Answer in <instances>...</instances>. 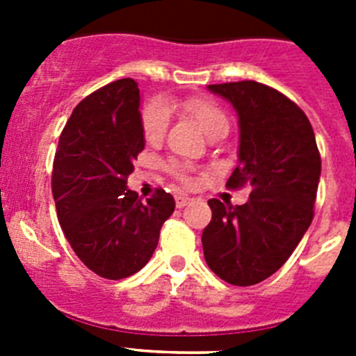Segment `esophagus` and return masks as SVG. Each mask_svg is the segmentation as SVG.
I'll use <instances>...</instances> for the list:
<instances>
[{"instance_id": "esophagus-1", "label": "esophagus", "mask_w": 356, "mask_h": 356, "mask_svg": "<svg viewBox=\"0 0 356 356\" xmlns=\"http://www.w3.org/2000/svg\"><path fill=\"white\" fill-rule=\"evenodd\" d=\"M175 200H176V207H178V209H184V207H187L188 203L193 201V197L185 196V194H178V196H176Z\"/></svg>"}]
</instances>
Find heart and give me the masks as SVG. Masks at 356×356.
Instances as JSON below:
<instances>
[{"mask_svg":"<svg viewBox=\"0 0 356 356\" xmlns=\"http://www.w3.org/2000/svg\"><path fill=\"white\" fill-rule=\"evenodd\" d=\"M180 106L184 108V112H187L200 124L201 130L205 131L209 137L219 134V131H228V115H226L221 106L212 102V99H209V97H185ZM168 124L169 108L165 106V103L159 102V99H151L144 105L143 112H140V127H143V135L147 143L159 144L163 139V135H165ZM172 172L181 181L187 180L180 168H172Z\"/></svg>","mask_w":356,"mask_h":356,"instance_id":"obj_1","label":"heart"}]
</instances>
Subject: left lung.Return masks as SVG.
Here are the masks:
<instances>
[{"label": "left lung", "mask_w": 356, "mask_h": 356, "mask_svg": "<svg viewBox=\"0 0 356 356\" xmlns=\"http://www.w3.org/2000/svg\"><path fill=\"white\" fill-rule=\"evenodd\" d=\"M209 90L237 112L238 163L226 187H248L250 200L209 201L203 253L219 278L248 287L275 275L312 222L321 156L303 110L273 87L246 80Z\"/></svg>", "instance_id": "1"}]
</instances>
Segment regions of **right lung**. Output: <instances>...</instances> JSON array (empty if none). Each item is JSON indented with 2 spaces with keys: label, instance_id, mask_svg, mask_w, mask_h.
Masks as SVG:
<instances>
[{
  "label": "right lung",
  "instance_id": "right-lung-1",
  "mask_svg": "<svg viewBox=\"0 0 356 356\" xmlns=\"http://www.w3.org/2000/svg\"><path fill=\"white\" fill-rule=\"evenodd\" d=\"M139 106L140 90L131 78L97 89L72 110L53 162V197L65 238L106 280L140 271L175 212V197L162 188L143 203L127 187L146 144Z\"/></svg>",
  "mask_w": 356,
  "mask_h": 356
}]
</instances>
